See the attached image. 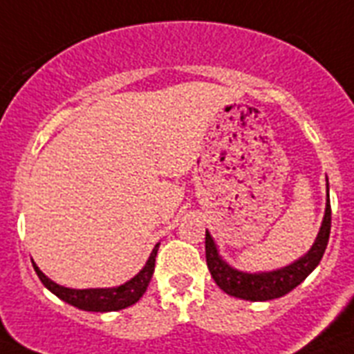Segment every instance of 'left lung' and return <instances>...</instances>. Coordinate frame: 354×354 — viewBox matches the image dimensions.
<instances>
[{
    "instance_id": "8db88e82",
    "label": "left lung",
    "mask_w": 354,
    "mask_h": 354,
    "mask_svg": "<svg viewBox=\"0 0 354 354\" xmlns=\"http://www.w3.org/2000/svg\"><path fill=\"white\" fill-rule=\"evenodd\" d=\"M329 232H331V202H329V182H327L326 212H324L320 231H318L317 240L311 245V249L304 257H300L289 266L274 269V271H238L223 260L220 251H218V245L212 240L211 232L205 231L207 267L211 271V277L216 281V286L231 297L251 301L274 300V298H280L287 292H291L295 287L300 286L301 281L317 269L324 252H326Z\"/></svg>"
}]
</instances>
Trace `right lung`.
Returning a JSON list of instances; mask_svg holds the SVG:
<instances>
[{
	"label": "right lung",
	"mask_w": 354,
	"mask_h": 354,
	"mask_svg": "<svg viewBox=\"0 0 354 354\" xmlns=\"http://www.w3.org/2000/svg\"><path fill=\"white\" fill-rule=\"evenodd\" d=\"M158 247L160 243L154 245L151 257L145 261V266L136 277H132L131 280L122 283L118 287H96V289H71V287L59 286L56 281H53L39 267L34 263V271H36L37 278L41 280V283L47 287L48 291L56 295L59 300L67 301L71 306L82 309V311H94V313H109V311H120L125 307L136 304L140 298L143 297V292L147 291L149 281L154 272V261H156Z\"/></svg>",
	"instance_id": "1"
}]
</instances>
